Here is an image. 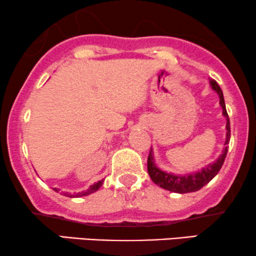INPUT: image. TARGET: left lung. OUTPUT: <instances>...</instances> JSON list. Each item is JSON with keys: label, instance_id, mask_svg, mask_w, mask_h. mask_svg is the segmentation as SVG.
<instances>
[{"label": "left lung", "instance_id": "obj_1", "mask_svg": "<svg viewBox=\"0 0 256 256\" xmlns=\"http://www.w3.org/2000/svg\"><path fill=\"white\" fill-rule=\"evenodd\" d=\"M209 84L213 90L218 92V98H220V106L222 107V115L224 116L227 124H226V129H227V134H226V142H224V149L222 152V154L218 156L216 161H214L213 164H209L206 166L204 168H202L201 170L193 174H186V175H175L172 172H167L161 170L160 168L155 164L154 160V154H152V149L150 148L148 155V162H147V168H148V174L155 184L160 186L161 188L167 189L172 193H178V194H186V193H193V192H198V189H201L204 186L208 184L214 176H216V174L220 172V169L224 164L226 155L228 152V142L230 140V118H228L227 110H226V104H224V92H222L220 86L216 84L215 80L209 78Z\"/></svg>", "mask_w": 256, "mask_h": 256}]
</instances>
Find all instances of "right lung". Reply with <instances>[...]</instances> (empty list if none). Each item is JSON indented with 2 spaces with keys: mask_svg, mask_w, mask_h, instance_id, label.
<instances>
[{
  "mask_svg": "<svg viewBox=\"0 0 256 256\" xmlns=\"http://www.w3.org/2000/svg\"><path fill=\"white\" fill-rule=\"evenodd\" d=\"M104 180H100L98 182H95L94 184H92L90 187H89L87 190H84V192H78V193H74V194H69L67 193V192H62V195H64V196H68V198H81V196H87V195L92 194V193H95L96 190H98L100 187H101L102 184H104ZM56 192V193H58L60 189L58 188H52Z\"/></svg>",
  "mask_w": 256,
  "mask_h": 256,
  "instance_id": "obj_1",
  "label": "right lung"
}]
</instances>
